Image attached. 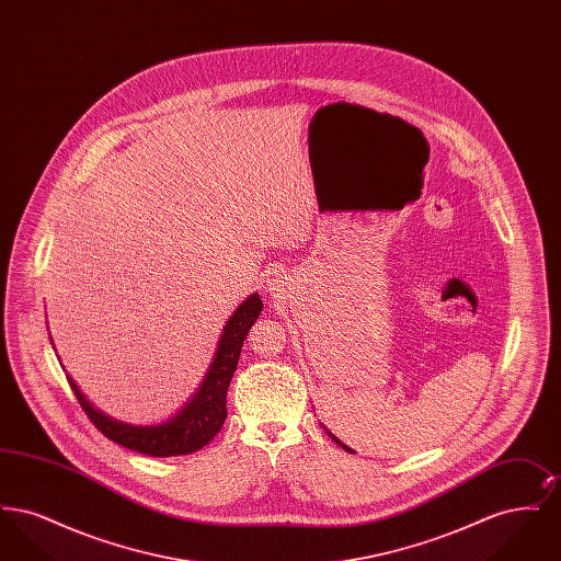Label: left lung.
Listing matches in <instances>:
<instances>
[{"label": "left lung", "mask_w": 561, "mask_h": 561, "mask_svg": "<svg viewBox=\"0 0 561 561\" xmlns=\"http://www.w3.org/2000/svg\"><path fill=\"white\" fill-rule=\"evenodd\" d=\"M321 427H323V425H321ZM323 431H325V433H328V435H330V437H332V439H334V444H336V446H341V448H343V450H347V453H353V450H351V448H348V446H345V444H343V442H341V439H339V437H334V435H332V433H330V431H328V428L323 427Z\"/></svg>", "instance_id": "8db88e82"}]
</instances>
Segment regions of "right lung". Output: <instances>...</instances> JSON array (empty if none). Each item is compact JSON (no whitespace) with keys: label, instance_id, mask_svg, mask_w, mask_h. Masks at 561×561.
<instances>
[{"label":"right lung","instance_id":"right-lung-1","mask_svg":"<svg viewBox=\"0 0 561 561\" xmlns=\"http://www.w3.org/2000/svg\"><path fill=\"white\" fill-rule=\"evenodd\" d=\"M261 311V296L250 294L225 323L210 370L204 376V382L199 385L197 393L185 403L183 410H179L172 419H168L161 425L136 427L113 421L101 410L92 408V403L83 398L71 376H67V380L80 401L81 410L88 414L92 425L111 442L134 453L149 454L158 458L195 453L213 439L227 419V389L238 368L248 330L259 320Z\"/></svg>","mask_w":561,"mask_h":561}]
</instances>
